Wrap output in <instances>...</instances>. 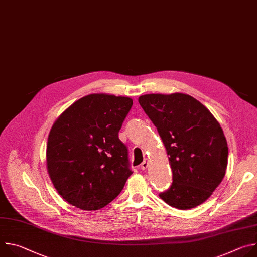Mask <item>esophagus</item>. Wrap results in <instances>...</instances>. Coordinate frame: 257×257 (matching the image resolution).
I'll list each match as a JSON object with an SVG mask.
<instances>
[{
  "mask_svg": "<svg viewBox=\"0 0 257 257\" xmlns=\"http://www.w3.org/2000/svg\"><path fill=\"white\" fill-rule=\"evenodd\" d=\"M148 167H149V159H145L143 161V163L140 165V168H141V170H145V169H148Z\"/></svg>",
  "mask_w": 257,
  "mask_h": 257,
  "instance_id": "34e87169",
  "label": "esophagus"
}]
</instances>
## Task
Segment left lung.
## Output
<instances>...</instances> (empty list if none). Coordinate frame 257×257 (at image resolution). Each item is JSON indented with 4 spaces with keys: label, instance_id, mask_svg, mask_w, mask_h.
<instances>
[{
    "label": "left lung",
    "instance_id": "obj_1",
    "mask_svg": "<svg viewBox=\"0 0 257 257\" xmlns=\"http://www.w3.org/2000/svg\"><path fill=\"white\" fill-rule=\"evenodd\" d=\"M138 101L158 129L173 173L171 187L160 197L183 210L200 205L226 174L229 151L221 125L189 94L151 93Z\"/></svg>",
    "mask_w": 257,
    "mask_h": 257
}]
</instances>
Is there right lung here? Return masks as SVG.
Instances as JSON below:
<instances>
[{"mask_svg": "<svg viewBox=\"0 0 257 257\" xmlns=\"http://www.w3.org/2000/svg\"><path fill=\"white\" fill-rule=\"evenodd\" d=\"M132 104L127 96L92 93L72 103L53 124L47 169L68 203L97 210L122 191L132 171L118 133Z\"/></svg>", "mask_w": 257, "mask_h": 257, "instance_id": "obj_1", "label": "right lung"}]
</instances>
